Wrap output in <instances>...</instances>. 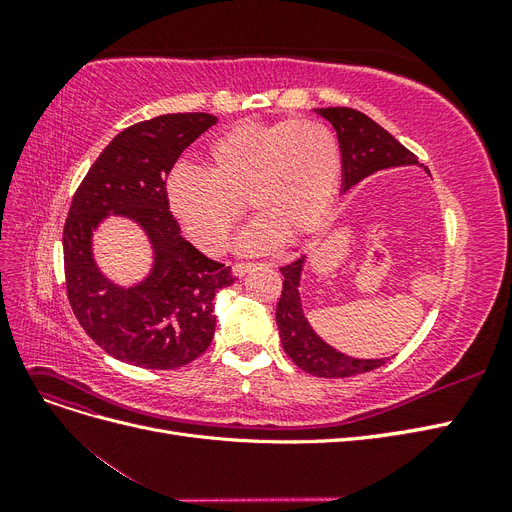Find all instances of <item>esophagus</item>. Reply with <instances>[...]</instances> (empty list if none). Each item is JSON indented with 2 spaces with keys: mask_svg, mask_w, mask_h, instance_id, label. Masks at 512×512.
<instances>
[{
  "mask_svg": "<svg viewBox=\"0 0 512 512\" xmlns=\"http://www.w3.org/2000/svg\"><path fill=\"white\" fill-rule=\"evenodd\" d=\"M254 269V262H237V265H232V273L237 277H243L245 273H250Z\"/></svg>",
  "mask_w": 512,
  "mask_h": 512,
  "instance_id": "esophagus-1",
  "label": "esophagus"
}]
</instances>
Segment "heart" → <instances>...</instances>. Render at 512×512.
I'll return each mask as SVG.
<instances>
[{"instance_id":"heart-1","label":"heart","mask_w":512,"mask_h":512,"mask_svg":"<svg viewBox=\"0 0 512 512\" xmlns=\"http://www.w3.org/2000/svg\"><path fill=\"white\" fill-rule=\"evenodd\" d=\"M205 166L207 173L185 164L170 170L164 183L170 215L198 250L220 254L245 198L256 220L237 247L260 254L318 226L342 177V149L331 128L314 119L245 121L213 138Z\"/></svg>"}]
</instances>
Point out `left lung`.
Wrapping results in <instances>:
<instances>
[{"mask_svg": "<svg viewBox=\"0 0 512 512\" xmlns=\"http://www.w3.org/2000/svg\"><path fill=\"white\" fill-rule=\"evenodd\" d=\"M316 113L327 119L337 132L339 149H342V192H348L378 170L418 164L412 151L361 111L331 106L316 108ZM303 265L305 254L280 269L284 275V288L275 309L282 346L294 365L318 378H348L384 365L386 359H354V356L339 352L312 329L303 314L299 292Z\"/></svg>", "mask_w": 512, "mask_h": 512, "instance_id": "obj_1", "label": "left lung"}]
</instances>
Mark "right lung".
<instances>
[{"label": "right lung", "instance_id": "add662e5", "mask_svg": "<svg viewBox=\"0 0 512 512\" xmlns=\"http://www.w3.org/2000/svg\"><path fill=\"white\" fill-rule=\"evenodd\" d=\"M218 123L207 113L160 115L119 132L76 190L64 226L72 312L117 361L175 369L203 354L215 333V294L235 282L230 267L181 237L164 183L196 138ZM108 214L132 219L152 245V269L126 289L101 273L93 232Z\"/></svg>", "mask_w": 512, "mask_h": 512}]
</instances>
